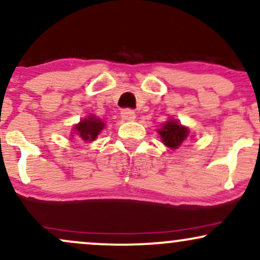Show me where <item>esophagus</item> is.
I'll use <instances>...</instances> for the list:
<instances>
[{
    "instance_id": "obj_1",
    "label": "esophagus",
    "mask_w": 260,
    "mask_h": 260,
    "mask_svg": "<svg viewBox=\"0 0 260 260\" xmlns=\"http://www.w3.org/2000/svg\"><path fill=\"white\" fill-rule=\"evenodd\" d=\"M121 117L122 120L124 121H133L134 118H136V112H134L133 110L126 109L121 112Z\"/></svg>"
}]
</instances>
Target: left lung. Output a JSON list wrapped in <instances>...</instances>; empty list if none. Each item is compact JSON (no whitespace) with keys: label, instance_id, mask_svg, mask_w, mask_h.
I'll return each mask as SVG.
<instances>
[{"label":"left lung","instance_id":"1","mask_svg":"<svg viewBox=\"0 0 260 260\" xmlns=\"http://www.w3.org/2000/svg\"><path fill=\"white\" fill-rule=\"evenodd\" d=\"M161 140L166 147L171 149H177L184 140L187 139L189 129L182 126L178 121L170 118L165 123H162L160 129H157Z\"/></svg>","mask_w":260,"mask_h":260}]
</instances>
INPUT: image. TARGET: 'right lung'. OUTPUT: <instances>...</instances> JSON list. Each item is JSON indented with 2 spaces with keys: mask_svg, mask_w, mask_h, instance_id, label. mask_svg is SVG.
<instances>
[{
  "mask_svg": "<svg viewBox=\"0 0 260 260\" xmlns=\"http://www.w3.org/2000/svg\"><path fill=\"white\" fill-rule=\"evenodd\" d=\"M104 127H105V123L100 118L90 115L88 117L83 118L78 124L73 127L74 133H72V136L74 137V134H76L82 140L92 142V140L98 138V136L104 129Z\"/></svg>",
  "mask_w": 260,
  "mask_h": 260,
  "instance_id": "1",
  "label": "right lung"
}]
</instances>
